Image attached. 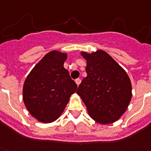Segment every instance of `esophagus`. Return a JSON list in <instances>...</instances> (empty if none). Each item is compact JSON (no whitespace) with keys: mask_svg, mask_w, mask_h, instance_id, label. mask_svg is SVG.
<instances>
[{"mask_svg":"<svg viewBox=\"0 0 151 151\" xmlns=\"http://www.w3.org/2000/svg\"><path fill=\"white\" fill-rule=\"evenodd\" d=\"M75 82H76V83H77V86H78V85H79L80 83H81V80L80 79V78H77V79H76V80H75Z\"/></svg>","mask_w":151,"mask_h":151,"instance_id":"esophagus-1","label":"esophagus"}]
</instances>
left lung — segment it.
<instances>
[{"label": "left lung", "instance_id": "8db88e82", "mask_svg": "<svg viewBox=\"0 0 151 151\" xmlns=\"http://www.w3.org/2000/svg\"><path fill=\"white\" fill-rule=\"evenodd\" d=\"M86 61L84 77L77 93L89 115L99 124H111L121 118L132 99V83L125 70L103 50L81 52Z\"/></svg>", "mask_w": 151, "mask_h": 151}]
</instances>
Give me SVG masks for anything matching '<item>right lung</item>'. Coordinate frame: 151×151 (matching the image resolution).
Here are the masks:
<instances>
[{
    "instance_id": "add662e5",
    "label": "right lung",
    "mask_w": 151,
    "mask_h": 151,
    "mask_svg": "<svg viewBox=\"0 0 151 151\" xmlns=\"http://www.w3.org/2000/svg\"><path fill=\"white\" fill-rule=\"evenodd\" d=\"M68 55L54 50L48 52L32 68L23 88L27 110L43 123L55 121L64 112L77 85L64 68Z\"/></svg>"
}]
</instances>
